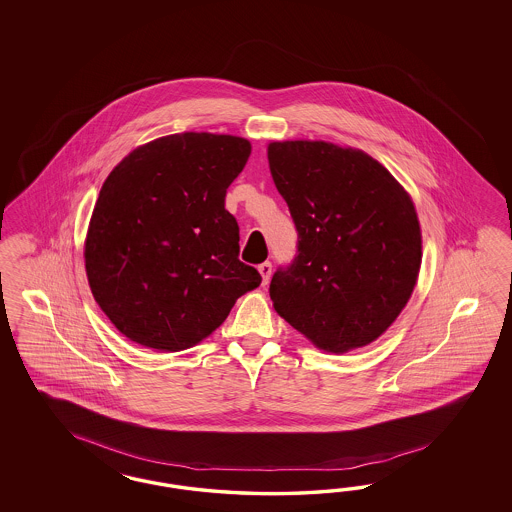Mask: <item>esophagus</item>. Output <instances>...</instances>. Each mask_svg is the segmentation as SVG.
Listing matches in <instances>:
<instances>
[{
    "label": "esophagus",
    "mask_w": 512,
    "mask_h": 512,
    "mask_svg": "<svg viewBox=\"0 0 512 512\" xmlns=\"http://www.w3.org/2000/svg\"><path fill=\"white\" fill-rule=\"evenodd\" d=\"M259 272H261L263 283L266 285V283L270 281V276H272V263H270V261H264V263L259 264Z\"/></svg>",
    "instance_id": "1"
}]
</instances>
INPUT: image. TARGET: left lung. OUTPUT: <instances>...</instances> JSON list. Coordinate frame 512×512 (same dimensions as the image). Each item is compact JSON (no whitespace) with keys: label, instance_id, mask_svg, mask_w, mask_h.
Segmentation results:
<instances>
[{"label":"left lung","instance_id":"1","mask_svg":"<svg viewBox=\"0 0 512 512\" xmlns=\"http://www.w3.org/2000/svg\"><path fill=\"white\" fill-rule=\"evenodd\" d=\"M268 163L298 233L295 259L270 281L274 308L328 353L372 343L417 283L413 201L381 163L353 148L272 142Z\"/></svg>","mask_w":512,"mask_h":512}]
</instances>
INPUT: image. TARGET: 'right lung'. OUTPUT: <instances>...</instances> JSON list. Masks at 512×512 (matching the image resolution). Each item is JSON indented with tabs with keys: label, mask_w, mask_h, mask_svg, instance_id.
I'll return each instance as SVG.
<instances>
[{
	"label": "right lung",
	"mask_w": 512,
	"mask_h": 512,
	"mask_svg": "<svg viewBox=\"0 0 512 512\" xmlns=\"http://www.w3.org/2000/svg\"><path fill=\"white\" fill-rule=\"evenodd\" d=\"M249 154L240 137L180 133L140 146L110 172L84 259L95 302L125 338L184 351L261 285L257 268L238 259L240 229L225 210Z\"/></svg>",
	"instance_id": "add662e5"
}]
</instances>
